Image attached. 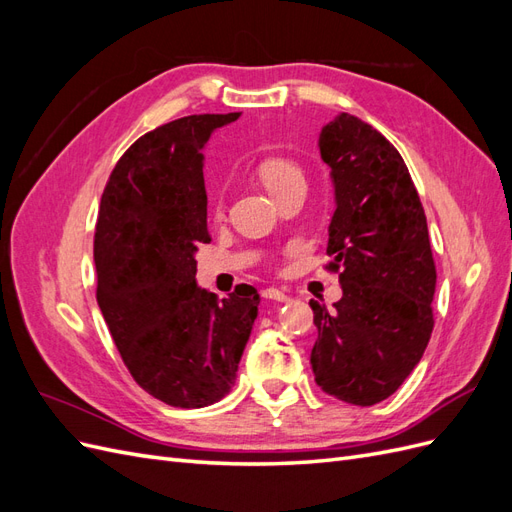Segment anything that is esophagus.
Wrapping results in <instances>:
<instances>
[{"label":"esophagus","instance_id":"34e87169","mask_svg":"<svg viewBox=\"0 0 512 512\" xmlns=\"http://www.w3.org/2000/svg\"><path fill=\"white\" fill-rule=\"evenodd\" d=\"M262 297H265V299H271V301H288V299H290L286 292L277 290V288H265V290H262Z\"/></svg>","mask_w":512,"mask_h":512}]
</instances>
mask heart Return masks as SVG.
I'll return each mask as SVG.
<instances>
[{"label":"heart","mask_w":512,"mask_h":512,"mask_svg":"<svg viewBox=\"0 0 512 512\" xmlns=\"http://www.w3.org/2000/svg\"><path fill=\"white\" fill-rule=\"evenodd\" d=\"M256 177L275 200H280L290 190L305 188V175L301 166L288 158H265L256 166ZM213 215L215 218L224 215V203L220 198H215Z\"/></svg>","instance_id":"b5f03b06"}]
</instances>
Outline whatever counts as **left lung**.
Returning a JSON list of instances; mask_svg holds the SVG:
<instances>
[{"label": "left lung", "mask_w": 512, "mask_h": 512, "mask_svg": "<svg viewBox=\"0 0 512 512\" xmlns=\"http://www.w3.org/2000/svg\"><path fill=\"white\" fill-rule=\"evenodd\" d=\"M337 209L327 267L344 297L314 309L312 369L320 389L352 406L393 395L421 361L433 331V262L427 218L408 166L386 138L342 113L320 134Z\"/></svg>", "instance_id": "left-lung-1"}]
</instances>
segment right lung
Returning <instances> with one entry per match:
<instances>
[{"instance_id":"1","label":"right lung","mask_w":512,"mask_h":512,"mask_svg":"<svg viewBox=\"0 0 512 512\" xmlns=\"http://www.w3.org/2000/svg\"><path fill=\"white\" fill-rule=\"evenodd\" d=\"M239 113L190 115L143 134L115 164L100 200L98 305L136 384L175 408H205L235 384L258 290L226 299L196 288L209 243L203 149Z\"/></svg>"}]
</instances>
